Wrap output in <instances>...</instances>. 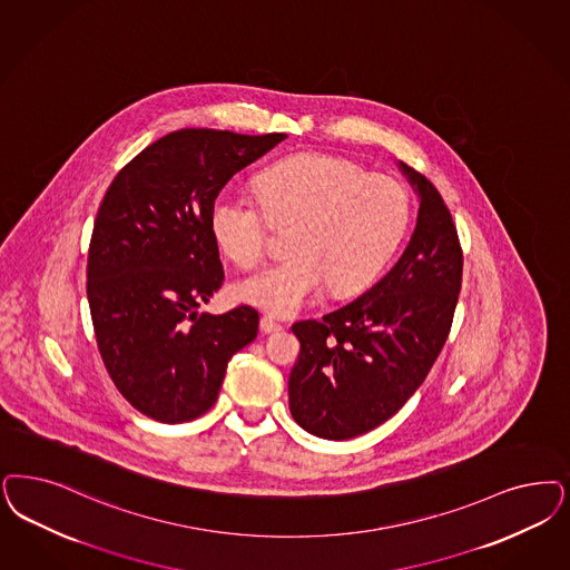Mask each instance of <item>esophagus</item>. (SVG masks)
Wrapping results in <instances>:
<instances>
[{
	"label": "esophagus",
	"instance_id": "1",
	"mask_svg": "<svg viewBox=\"0 0 570 570\" xmlns=\"http://www.w3.org/2000/svg\"><path fill=\"white\" fill-rule=\"evenodd\" d=\"M261 331L265 334L277 333V331H282V324H277L274 317H269V315H263L261 317Z\"/></svg>",
	"mask_w": 570,
	"mask_h": 570
}]
</instances>
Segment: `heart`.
<instances>
[{
	"label": "heart",
	"mask_w": 570,
	"mask_h": 570,
	"mask_svg": "<svg viewBox=\"0 0 570 570\" xmlns=\"http://www.w3.org/2000/svg\"><path fill=\"white\" fill-rule=\"evenodd\" d=\"M256 191L261 205L229 187L218 191L210 232L237 267L253 269L269 253V223H293L291 256L236 288L237 298L279 317L301 312L326 282L334 293L371 284L411 223V196L400 180L333 154L284 157L256 177Z\"/></svg>",
	"instance_id": "obj_1"
}]
</instances>
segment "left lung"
<instances>
[{"mask_svg":"<svg viewBox=\"0 0 570 570\" xmlns=\"http://www.w3.org/2000/svg\"><path fill=\"white\" fill-rule=\"evenodd\" d=\"M397 166L419 196L406 250L350 305L293 324L301 354L288 379L291 413L324 440H350L397 413L451 333L463 275L456 227L432 180Z\"/></svg>","mask_w":570,"mask_h":570,"instance_id":"8db88e82","label":"left lung"}]
</instances>
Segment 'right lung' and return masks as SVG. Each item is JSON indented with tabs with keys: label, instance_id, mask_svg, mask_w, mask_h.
<instances>
[{
	"label": "right lung",
	"instance_id": "obj_1",
	"mask_svg": "<svg viewBox=\"0 0 570 570\" xmlns=\"http://www.w3.org/2000/svg\"><path fill=\"white\" fill-rule=\"evenodd\" d=\"M284 138L183 128L145 147L102 197L86 286L97 345L118 392L154 421L210 411L232 355L256 338L248 305L197 312L225 279L210 204Z\"/></svg>",
	"mask_w": 570,
	"mask_h": 570
}]
</instances>
